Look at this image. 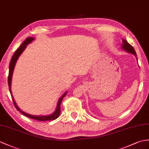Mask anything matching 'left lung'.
<instances>
[{"label": "left lung", "instance_id": "obj_1", "mask_svg": "<svg viewBox=\"0 0 149 149\" xmlns=\"http://www.w3.org/2000/svg\"><path fill=\"white\" fill-rule=\"evenodd\" d=\"M123 45H122V47L123 49L126 50L127 52H130V53H132L133 54H134V55L136 56V52L135 49H134V48L133 47L132 45H131L130 44V43L127 42L126 40H123Z\"/></svg>", "mask_w": 149, "mask_h": 149}]
</instances>
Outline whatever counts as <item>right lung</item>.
<instances>
[{
  "instance_id": "1",
  "label": "right lung",
  "mask_w": 149,
  "mask_h": 149,
  "mask_svg": "<svg viewBox=\"0 0 149 149\" xmlns=\"http://www.w3.org/2000/svg\"><path fill=\"white\" fill-rule=\"evenodd\" d=\"M34 38L32 37H28L23 42V43L20 45V47L18 48L16 51L15 52V53L14 54V55L12 57V59L10 60V65H9V75H8V85L9 87V91L10 93V95H11L12 97V99L13 101V104L14 106L16 108V109L19 111L21 114H23L25 116H26L28 118H31L33 119H35V120L37 121H50V120H55L56 119H57L59 116L60 115L61 113V104L62 100L63 99V98L65 97V95H66L67 92L65 93L64 95L61 97L60 99H59V101H58L57 103V108L55 111V112L54 113L50 116H31L30 114H28L26 112H23V111H21L20 109L17 107V106L16 105V103L14 101V98L12 95V92H11V89H10V85H11V79H12V75H13V70L14 66H15V64L16 63V61L18 59V57L21 55V53L23 52V50L26 48V45L28 44L29 43H30L32 42V40H33Z\"/></svg>"
}]
</instances>
